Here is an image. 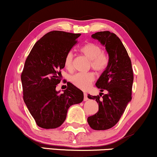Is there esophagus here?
<instances>
[{"label": "esophagus", "mask_w": 157, "mask_h": 157, "mask_svg": "<svg viewBox=\"0 0 157 157\" xmlns=\"http://www.w3.org/2000/svg\"><path fill=\"white\" fill-rule=\"evenodd\" d=\"M87 99H88L87 94L86 93H84V101H87Z\"/></svg>", "instance_id": "esophagus-1"}]
</instances>
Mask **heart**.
I'll return each instance as SVG.
<instances>
[{
  "label": "heart",
  "mask_w": 157,
  "mask_h": 157,
  "mask_svg": "<svg viewBox=\"0 0 157 157\" xmlns=\"http://www.w3.org/2000/svg\"><path fill=\"white\" fill-rule=\"evenodd\" d=\"M81 52L90 60L91 67L97 72L103 71L108 64V58L103 52L102 48L97 44L88 43L81 48ZM73 53L70 51L64 57V64L67 70L73 68ZM95 77L92 73H78L71 75L70 82L75 87L82 90H87L94 81Z\"/></svg>",
  "instance_id": "1"
}]
</instances>
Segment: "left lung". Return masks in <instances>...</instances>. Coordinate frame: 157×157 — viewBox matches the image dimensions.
<instances>
[{
  "label": "left lung",
  "mask_w": 157,
  "mask_h": 157,
  "mask_svg": "<svg viewBox=\"0 0 157 157\" xmlns=\"http://www.w3.org/2000/svg\"><path fill=\"white\" fill-rule=\"evenodd\" d=\"M92 38L105 46L109 56L106 69L96 83L101 92L107 93L87 96L98 104V111L87 118L88 124L93 130L102 131L117 124L131 101L133 73L131 59L117 35L109 31L98 32Z\"/></svg>",
  "instance_id": "8db88e82"
}]
</instances>
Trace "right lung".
Listing matches in <instances>:
<instances>
[{"label":"right lung","instance_id":"right-lung-1","mask_svg":"<svg viewBox=\"0 0 157 157\" xmlns=\"http://www.w3.org/2000/svg\"><path fill=\"white\" fill-rule=\"evenodd\" d=\"M80 36L51 31L35 44L26 58L21 77L23 98L40 128H59L66 119L68 108L83 101V92L70 82L63 93L56 90L61 80L65 56Z\"/></svg>","mask_w":157,"mask_h":157}]
</instances>
